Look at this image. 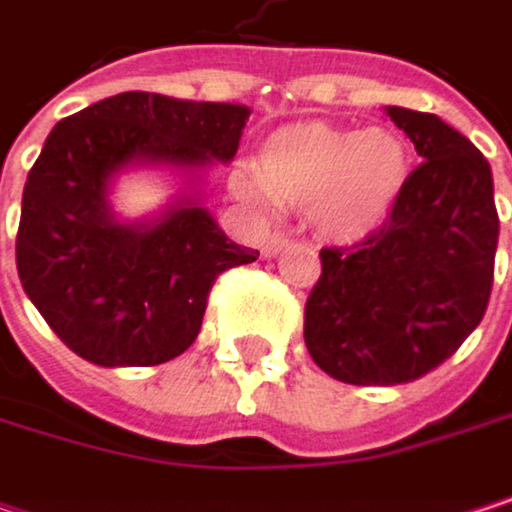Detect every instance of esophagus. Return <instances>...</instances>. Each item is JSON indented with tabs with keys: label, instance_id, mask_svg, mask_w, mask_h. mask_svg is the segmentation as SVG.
<instances>
[{
	"label": "esophagus",
	"instance_id": "34e87169",
	"mask_svg": "<svg viewBox=\"0 0 512 512\" xmlns=\"http://www.w3.org/2000/svg\"><path fill=\"white\" fill-rule=\"evenodd\" d=\"M287 243H290V237H287V234H269V237H266V243H263V255L275 257L281 249H284V246H287Z\"/></svg>",
	"mask_w": 512,
	"mask_h": 512
}]
</instances>
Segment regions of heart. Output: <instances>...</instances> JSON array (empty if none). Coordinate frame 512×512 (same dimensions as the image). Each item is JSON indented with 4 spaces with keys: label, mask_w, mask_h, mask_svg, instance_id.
<instances>
[{
    "label": "heart",
    "mask_w": 512,
    "mask_h": 512,
    "mask_svg": "<svg viewBox=\"0 0 512 512\" xmlns=\"http://www.w3.org/2000/svg\"><path fill=\"white\" fill-rule=\"evenodd\" d=\"M255 177L272 201L302 207L320 237L358 243L391 219L409 180V148L385 127L293 124L257 148ZM243 192L255 195L252 186Z\"/></svg>",
    "instance_id": "heart-1"
}]
</instances>
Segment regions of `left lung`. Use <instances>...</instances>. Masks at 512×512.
<instances>
[{"label":"left lung","instance_id":"obj_1","mask_svg":"<svg viewBox=\"0 0 512 512\" xmlns=\"http://www.w3.org/2000/svg\"><path fill=\"white\" fill-rule=\"evenodd\" d=\"M385 112L424 162L376 234L320 252L305 302L308 353L350 385L412 382L454 356L486 314L498 249L486 156L439 115Z\"/></svg>","mask_w":512,"mask_h":512}]
</instances>
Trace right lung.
<instances>
[{"label": "right lung", "instance_id": "right-lung-1", "mask_svg": "<svg viewBox=\"0 0 512 512\" xmlns=\"http://www.w3.org/2000/svg\"><path fill=\"white\" fill-rule=\"evenodd\" d=\"M249 106L124 91L52 127L35 159L17 231V272L50 329L100 367H151L192 347L213 281L257 260L225 237L195 189L159 216L121 222L118 171L171 165L189 174L231 162Z\"/></svg>", "mask_w": 512, "mask_h": 512}]
</instances>
